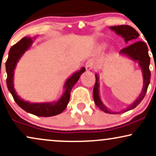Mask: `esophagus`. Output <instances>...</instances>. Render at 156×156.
<instances>
[{"instance_id":"obj_1","label":"esophagus","mask_w":156,"mask_h":156,"mask_svg":"<svg viewBox=\"0 0 156 156\" xmlns=\"http://www.w3.org/2000/svg\"><path fill=\"white\" fill-rule=\"evenodd\" d=\"M93 67H94V64H93V62L91 60H88L86 63V70H90L93 69Z\"/></svg>"}]
</instances>
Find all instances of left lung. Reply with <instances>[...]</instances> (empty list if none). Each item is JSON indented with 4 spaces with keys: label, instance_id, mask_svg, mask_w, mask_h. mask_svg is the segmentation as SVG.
<instances>
[{
    "label": "left lung",
    "instance_id": "obj_1",
    "mask_svg": "<svg viewBox=\"0 0 156 156\" xmlns=\"http://www.w3.org/2000/svg\"><path fill=\"white\" fill-rule=\"evenodd\" d=\"M109 29L112 31H114L117 35L123 37L124 40L126 43L129 42H134L135 40H137V39L139 37L138 32L130 26H114V27H110ZM119 55H122V56L127 57L130 60L137 61L138 62L139 66L141 68L142 73H143V87L138 97L136 98V100L133 104H131L130 105L127 106L126 109L122 110V112H113L111 109H109V108L106 107L104 104L103 101H101L99 92V77H98V75L97 73H96V83L94 88V102L100 109L108 114H115L121 113V112L123 113V112H126L135 108L142 101L143 98L145 97L147 87H148V85L150 84V80H151V71H150L149 69L151 58H150L148 55V49H147V45L145 42L138 41V42L133 43L132 44L120 50Z\"/></svg>",
    "mask_w": 156,
    "mask_h": 156
}]
</instances>
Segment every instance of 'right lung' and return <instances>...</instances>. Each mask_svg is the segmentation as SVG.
<instances>
[{"label": "right lung", "instance_id": "add662e5", "mask_svg": "<svg viewBox=\"0 0 156 156\" xmlns=\"http://www.w3.org/2000/svg\"><path fill=\"white\" fill-rule=\"evenodd\" d=\"M37 37V36L34 37H23L10 49L9 58L5 62L7 87L11 95L13 96L16 103L24 111L38 117H52L61 114L66 109L70 100V91L82 73L85 72L86 68L82 67L80 70L75 72L67 79L63 86L65 89L64 93L58 101L40 102V103H31L29 101H24L23 98H21L20 96L17 95V93L14 88V84H13L14 71L18 62L23 56V55L30 49Z\"/></svg>", "mask_w": 156, "mask_h": 156}]
</instances>
